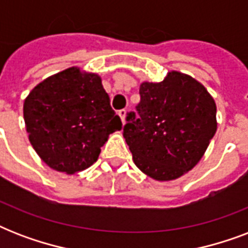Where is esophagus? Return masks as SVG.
Here are the masks:
<instances>
[{"label": "esophagus", "instance_id": "obj_1", "mask_svg": "<svg viewBox=\"0 0 248 248\" xmlns=\"http://www.w3.org/2000/svg\"><path fill=\"white\" fill-rule=\"evenodd\" d=\"M126 109H121V110H118V116L121 117V120H122V122L124 124V117H126Z\"/></svg>", "mask_w": 248, "mask_h": 248}]
</instances>
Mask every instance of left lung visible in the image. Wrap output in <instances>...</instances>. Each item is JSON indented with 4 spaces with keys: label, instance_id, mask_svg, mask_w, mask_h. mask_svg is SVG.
I'll return each instance as SVG.
<instances>
[{
    "label": "left lung",
    "instance_id": "1",
    "mask_svg": "<svg viewBox=\"0 0 248 248\" xmlns=\"http://www.w3.org/2000/svg\"><path fill=\"white\" fill-rule=\"evenodd\" d=\"M136 112H128L124 138L135 165L155 180L188 172L216 132V104L198 81L170 72L162 82L140 85Z\"/></svg>",
    "mask_w": 248,
    "mask_h": 248
}]
</instances>
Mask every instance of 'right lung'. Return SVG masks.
Instances as JSON below:
<instances>
[{"label": "right lung", "instance_id": "add662e5", "mask_svg": "<svg viewBox=\"0 0 248 248\" xmlns=\"http://www.w3.org/2000/svg\"><path fill=\"white\" fill-rule=\"evenodd\" d=\"M29 141L51 169L75 173L96 162L122 122L97 75L69 68L37 85L24 101Z\"/></svg>", "mask_w": 248, "mask_h": 248}]
</instances>
